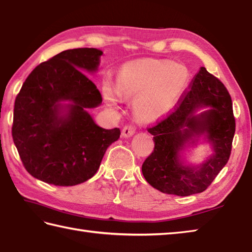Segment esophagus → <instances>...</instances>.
I'll return each mask as SVG.
<instances>
[{
    "mask_svg": "<svg viewBox=\"0 0 252 252\" xmlns=\"http://www.w3.org/2000/svg\"><path fill=\"white\" fill-rule=\"evenodd\" d=\"M135 131H136V127L134 125H132V124L126 125L124 128H123L122 135L124 137H130V136L135 134Z\"/></svg>",
    "mask_w": 252,
    "mask_h": 252,
    "instance_id": "obj_1",
    "label": "esophagus"
}]
</instances>
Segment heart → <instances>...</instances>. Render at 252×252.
I'll return each mask as SVG.
<instances>
[{
  "mask_svg": "<svg viewBox=\"0 0 252 252\" xmlns=\"http://www.w3.org/2000/svg\"><path fill=\"white\" fill-rule=\"evenodd\" d=\"M187 68L179 63H144L128 64L117 78V91L121 96L138 97L137 114L149 121L168 112L174 99L188 83ZM111 85L103 87V96L112 107H117L120 97Z\"/></svg>",
  "mask_w": 252,
  "mask_h": 252,
  "instance_id": "b5f03b06",
  "label": "heart"
}]
</instances>
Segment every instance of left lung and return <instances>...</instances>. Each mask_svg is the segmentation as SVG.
Here are the masks:
<instances>
[{
    "label": "left lung",
    "instance_id": "1",
    "mask_svg": "<svg viewBox=\"0 0 252 252\" xmlns=\"http://www.w3.org/2000/svg\"><path fill=\"white\" fill-rule=\"evenodd\" d=\"M203 106L212 110L194 116L195 110ZM235 129L228 91L220 80L202 67L174 110L148 127L155 148L141 167L146 181L160 192L179 196L205 191L228 162ZM202 133L207 134L216 154L198 168L183 166L178 151L192 136Z\"/></svg>",
    "mask_w": 252,
    "mask_h": 252
}]
</instances>
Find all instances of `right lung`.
Listing matches in <instances>:
<instances>
[{"mask_svg":"<svg viewBox=\"0 0 252 252\" xmlns=\"http://www.w3.org/2000/svg\"><path fill=\"white\" fill-rule=\"evenodd\" d=\"M103 52L64 50L38 64L15 98L12 136L24 168L32 177L58 187L91 179L120 128L104 129L88 108L102 103L96 85L81 70L97 69ZM61 100H70L67 112Z\"/></svg>","mask_w":252,"mask_h":252,"instance_id":"right-lung-1","label":"right lung"}]
</instances>
